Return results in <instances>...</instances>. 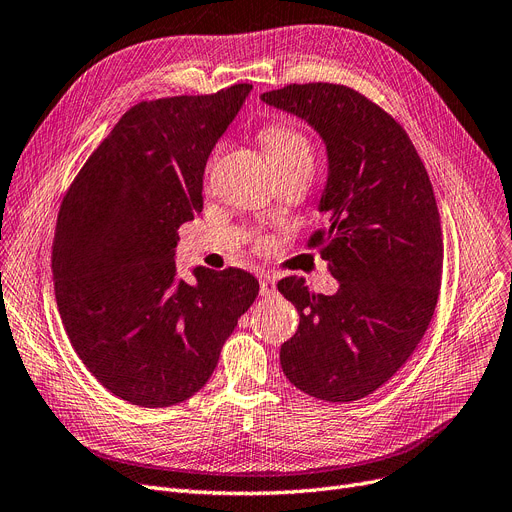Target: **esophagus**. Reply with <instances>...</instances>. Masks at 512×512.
Returning <instances> with one entry per match:
<instances>
[{"instance_id": "1", "label": "esophagus", "mask_w": 512, "mask_h": 512, "mask_svg": "<svg viewBox=\"0 0 512 512\" xmlns=\"http://www.w3.org/2000/svg\"><path fill=\"white\" fill-rule=\"evenodd\" d=\"M259 293L263 297L274 295L276 293V282L270 276H261V280H259Z\"/></svg>"}]
</instances>
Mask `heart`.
Returning <instances> with one entry per match:
<instances>
[{"label":"heart","instance_id":"b5f03b06","mask_svg":"<svg viewBox=\"0 0 512 512\" xmlns=\"http://www.w3.org/2000/svg\"><path fill=\"white\" fill-rule=\"evenodd\" d=\"M263 146L268 148L276 167L309 165L311 167V144L303 133L286 121L265 125L261 131Z\"/></svg>","mask_w":512,"mask_h":512}]
</instances>
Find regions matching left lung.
Wrapping results in <instances>:
<instances>
[{
	"label": "left lung",
	"mask_w": 512,
	"mask_h": 512,
	"mask_svg": "<svg viewBox=\"0 0 512 512\" xmlns=\"http://www.w3.org/2000/svg\"><path fill=\"white\" fill-rule=\"evenodd\" d=\"M261 100L305 121L326 146L320 247L335 295L278 282L299 311L280 347L286 379L326 402H355L406 364L433 318L443 238L433 186L408 133L383 108L335 83L286 85Z\"/></svg>",
	"instance_id": "8db88e82"
}]
</instances>
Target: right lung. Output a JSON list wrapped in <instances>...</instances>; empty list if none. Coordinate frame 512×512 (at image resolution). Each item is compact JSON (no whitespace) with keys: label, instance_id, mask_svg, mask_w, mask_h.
<instances>
[{"label":"right lung","instance_id":"add662e5","mask_svg":"<svg viewBox=\"0 0 512 512\" xmlns=\"http://www.w3.org/2000/svg\"><path fill=\"white\" fill-rule=\"evenodd\" d=\"M251 90L129 108L60 205L52 278L64 330L87 370L129 404L167 408L203 389L259 293L238 268L198 265L194 284L175 268L177 228L203 209L209 154Z\"/></svg>","mask_w":512,"mask_h":512}]
</instances>
